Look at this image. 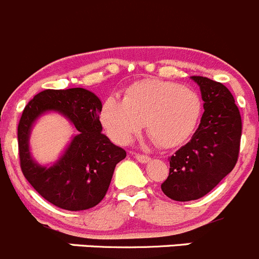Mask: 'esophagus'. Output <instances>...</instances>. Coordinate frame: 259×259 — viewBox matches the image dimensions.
I'll return each instance as SVG.
<instances>
[{"instance_id": "obj_1", "label": "esophagus", "mask_w": 259, "mask_h": 259, "mask_svg": "<svg viewBox=\"0 0 259 259\" xmlns=\"http://www.w3.org/2000/svg\"><path fill=\"white\" fill-rule=\"evenodd\" d=\"M135 158L139 160L140 163H147L150 160V157L147 154H140V153H135Z\"/></svg>"}]
</instances>
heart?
I'll return each instance as SVG.
<instances>
[{
    "label": "heart",
    "mask_w": 259,
    "mask_h": 259,
    "mask_svg": "<svg viewBox=\"0 0 259 259\" xmlns=\"http://www.w3.org/2000/svg\"><path fill=\"white\" fill-rule=\"evenodd\" d=\"M199 94L187 86L160 79H144L125 91L122 101L109 97L101 107L107 135L127 144L145 127L159 147L173 148L190 138L201 115Z\"/></svg>",
    "instance_id": "b5f03b06"
}]
</instances>
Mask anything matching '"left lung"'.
Wrapping results in <instances>:
<instances>
[{"instance_id": "left-lung-1", "label": "left lung", "mask_w": 259, "mask_h": 259, "mask_svg": "<svg viewBox=\"0 0 259 259\" xmlns=\"http://www.w3.org/2000/svg\"><path fill=\"white\" fill-rule=\"evenodd\" d=\"M201 90L204 114L190 142L169 160V175L160 188L176 201L209 193L235 167L239 157L242 117L232 92L223 83L192 76Z\"/></svg>"}]
</instances>
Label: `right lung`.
Wrapping results in <instances>:
<instances>
[{
	"label": "right lung",
	"instance_id": "right-lung-1",
	"mask_svg": "<svg viewBox=\"0 0 259 259\" xmlns=\"http://www.w3.org/2000/svg\"><path fill=\"white\" fill-rule=\"evenodd\" d=\"M102 104L84 89L44 90L30 100L17 126L20 167L34 190L60 209L79 211L96 206L109 190L114 169L126 157L122 148L102 134ZM57 109L75 125L77 135L65 155L49 168L29 157L28 134L42 112Z\"/></svg>",
	"mask_w": 259,
	"mask_h": 259
}]
</instances>
